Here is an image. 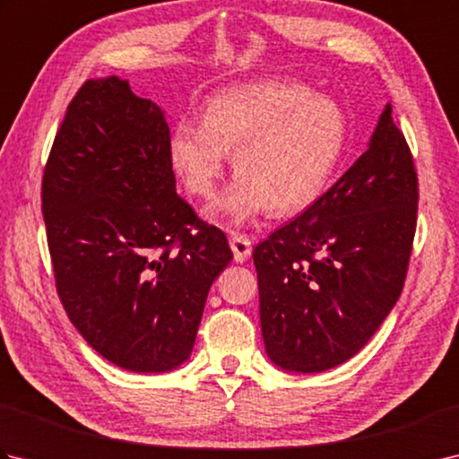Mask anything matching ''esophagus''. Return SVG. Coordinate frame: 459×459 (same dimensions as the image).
<instances>
[{"label":"esophagus","instance_id":"esophagus-1","mask_svg":"<svg viewBox=\"0 0 459 459\" xmlns=\"http://www.w3.org/2000/svg\"><path fill=\"white\" fill-rule=\"evenodd\" d=\"M230 248L232 255H235L237 262H247L252 255V242L247 235H238V232H232L230 235Z\"/></svg>","mask_w":459,"mask_h":459}]
</instances>
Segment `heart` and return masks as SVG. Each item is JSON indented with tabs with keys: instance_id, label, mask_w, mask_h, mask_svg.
<instances>
[{
	"instance_id": "1",
	"label": "heart",
	"mask_w": 459,
	"mask_h": 459,
	"mask_svg": "<svg viewBox=\"0 0 459 459\" xmlns=\"http://www.w3.org/2000/svg\"><path fill=\"white\" fill-rule=\"evenodd\" d=\"M347 142L341 106L294 82H250L212 94L203 120L175 126L169 161L183 187L209 199L235 152L238 173L207 214L235 224L316 204L335 178Z\"/></svg>"
}]
</instances>
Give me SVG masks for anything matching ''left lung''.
Listing matches in <instances>:
<instances>
[{
    "mask_svg": "<svg viewBox=\"0 0 459 459\" xmlns=\"http://www.w3.org/2000/svg\"><path fill=\"white\" fill-rule=\"evenodd\" d=\"M418 179L386 104L365 153L324 197L255 248L266 355L321 373L357 355L401 298Z\"/></svg>",
    "mask_w": 459,
    "mask_h": 459,
    "instance_id": "8db88e82",
    "label": "left lung"
}]
</instances>
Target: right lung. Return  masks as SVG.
I'll return each instance as SVG.
<instances>
[{
  "label": "right lung",
  "mask_w": 459,
  "mask_h": 459,
  "mask_svg": "<svg viewBox=\"0 0 459 459\" xmlns=\"http://www.w3.org/2000/svg\"><path fill=\"white\" fill-rule=\"evenodd\" d=\"M41 197L58 298L86 343L134 373L181 367L232 252L175 193L165 112L120 76L86 81Z\"/></svg>",
  "instance_id": "1"
}]
</instances>
